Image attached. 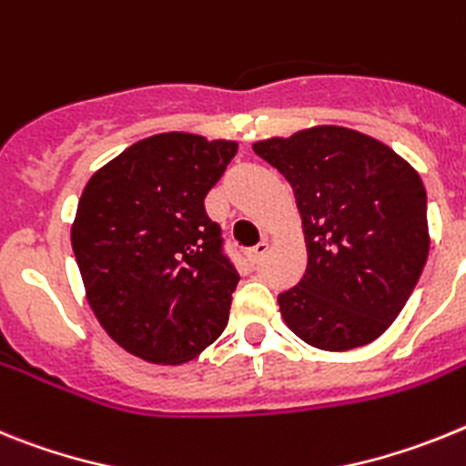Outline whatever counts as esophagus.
<instances>
[{"label":"esophagus","instance_id":"obj_1","mask_svg":"<svg viewBox=\"0 0 466 466\" xmlns=\"http://www.w3.org/2000/svg\"><path fill=\"white\" fill-rule=\"evenodd\" d=\"M267 250H269V244H267V241H260L258 246H253L250 250H246V260H248L250 265H258V262L267 256Z\"/></svg>","mask_w":466,"mask_h":466}]
</instances>
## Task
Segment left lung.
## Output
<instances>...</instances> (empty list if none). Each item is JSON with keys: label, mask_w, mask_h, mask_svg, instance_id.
Returning a JSON list of instances; mask_svg holds the SVG:
<instances>
[{"label": "left lung", "mask_w": 466, "mask_h": 466, "mask_svg": "<svg viewBox=\"0 0 466 466\" xmlns=\"http://www.w3.org/2000/svg\"><path fill=\"white\" fill-rule=\"evenodd\" d=\"M293 187L307 272L279 295L307 345L347 351L378 339L410 298L429 256L427 192L394 149L345 127L253 145Z\"/></svg>", "instance_id": "left-lung-1"}]
</instances>
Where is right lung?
Masks as SVG:
<instances>
[{
	"label": "right lung",
	"instance_id": "right-lung-1",
	"mask_svg": "<svg viewBox=\"0 0 466 466\" xmlns=\"http://www.w3.org/2000/svg\"><path fill=\"white\" fill-rule=\"evenodd\" d=\"M234 140L159 133L93 173L72 222L86 300L128 354L177 366L225 330L238 274L204 199Z\"/></svg>",
	"mask_w": 466,
	"mask_h": 466
}]
</instances>
